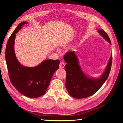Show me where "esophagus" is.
<instances>
[{"label": "esophagus", "mask_w": 123, "mask_h": 123, "mask_svg": "<svg viewBox=\"0 0 123 123\" xmlns=\"http://www.w3.org/2000/svg\"><path fill=\"white\" fill-rule=\"evenodd\" d=\"M65 67V63L63 62H61L59 64V67L60 68H64Z\"/></svg>", "instance_id": "esophagus-1"}]
</instances>
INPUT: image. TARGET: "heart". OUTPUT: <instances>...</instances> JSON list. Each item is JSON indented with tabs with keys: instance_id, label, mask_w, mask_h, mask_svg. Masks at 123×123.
I'll use <instances>...</instances> for the list:
<instances>
[{
	"instance_id": "obj_1",
	"label": "heart",
	"mask_w": 123,
	"mask_h": 123,
	"mask_svg": "<svg viewBox=\"0 0 123 123\" xmlns=\"http://www.w3.org/2000/svg\"><path fill=\"white\" fill-rule=\"evenodd\" d=\"M57 51H58V52H59V50H57Z\"/></svg>"
}]
</instances>
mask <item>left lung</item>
I'll return each instance as SVG.
<instances>
[{"label": "left lung", "instance_id": "obj_1", "mask_svg": "<svg viewBox=\"0 0 123 123\" xmlns=\"http://www.w3.org/2000/svg\"><path fill=\"white\" fill-rule=\"evenodd\" d=\"M98 33L105 40L111 44L107 34L102 29H98ZM67 63L65 66L66 72V88L69 95L76 99L88 97L95 94L107 80L110 72L112 54L108 61L104 72L99 78H94L86 75L80 65L75 51H69L64 57Z\"/></svg>", "mask_w": 123, "mask_h": 123}]
</instances>
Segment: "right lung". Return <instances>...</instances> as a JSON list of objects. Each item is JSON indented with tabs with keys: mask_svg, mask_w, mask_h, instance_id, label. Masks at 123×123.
Listing matches in <instances>:
<instances>
[{
	"mask_svg": "<svg viewBox=\"0 0 123 123\" xmlns=\"http://www.w3.org/2000/svg\"><path fill=\"white\" fill-rule=\"evenodd\" d=\"M28 22L19 24L12 33L6 47L5 60L12 84L22 95L38 98L46 93L54 72L59 68L60 61L47 59L35 67H26L17 60L14 51L17 33Z\"/></svg>",
	"mask_w": 123,
	"mask_h": 123,
	"instance_id": "obj_1",
	"label": "right lung"
}]
</instances>
